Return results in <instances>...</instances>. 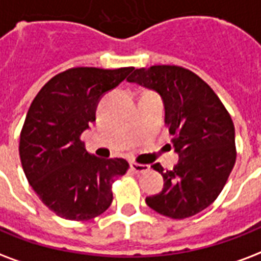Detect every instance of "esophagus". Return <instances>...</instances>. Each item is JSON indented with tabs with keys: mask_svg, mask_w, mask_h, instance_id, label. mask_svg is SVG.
<instances>
[{
	"mask_svg": "<svg viewBox=\"0 0 261 261\" xmlns=\"http://www.w3.org/2000/svg\"><path fill=\"white\" fill-rule=\"evenodd\" d=\"M130 168L135 174H142V172L149 171V166H146V164H138V163H131Z\"/></svg>",
	"mask_w": 261,
	"mask_h": 261,
	"instance_id": "1",
	"label": "esophagus"
}]
</instances>
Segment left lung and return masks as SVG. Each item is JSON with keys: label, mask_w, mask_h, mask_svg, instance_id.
Wrapping results in <instances>:
<instances>
[{"label": "left lung", "mask_w": 261, "mask_h": 261, "mask_svg": "<svg viewBox=\"0 0 261 261\" xmlns=\"http://www.w3.org/2000/svg\"><path fill=\"white\" fill-rule=\"evenodd\" d=\"M128 82L156 91L179 160L171 171L153 168L164 188L146 197L149 208L172 219L190 218L220 194L236 163V131L228 112L201 77L176 65L135 69Z\"/></svg>", "instance_id": "1"}]
</instances>
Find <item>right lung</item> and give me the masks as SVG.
Listing matches in <instances>:
<instances>
[{
    "instance_id": "1",
    "label": "right lung",
    "mask_w": 261,
    "mask_h": 261,
    "mask_svg": "<svg viewBox=\"0 0 261 261\" xmlns=\"http://www.w3.org/2000/svg\"><path fill=\"white\" fill-rule=\"evenodd\" d=\"M133 67H79L56 75L31 102L19 153L29 184L45 205L68 220H89L112 204V185L126 174L123 159H99L81 135L95 122L101 97L126 79Z\"/></svg>"
}]
</instances>
